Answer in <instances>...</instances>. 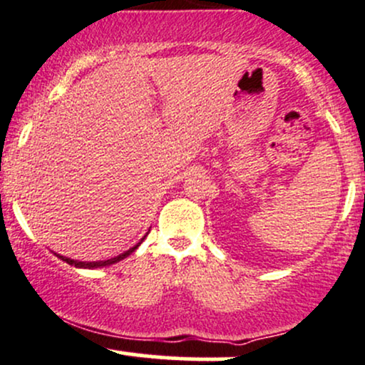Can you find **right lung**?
I'll return each instance as SVG.
<instances>
[{
  "label": "right lung",
  "mask_w": 365,
  "mask_h": 365,
  "mask_svg": "<svg viewBox=\"0 0 365 365\" xmlns=\"http://www.w3.org/2000/svg\"><path fill=\"white\" fill-rule=\"evenodd\" d=\"M137 247L139 245H135V247H132V249L130 250H127V252H123V254H120L118 257H113V259H108V261H99V262H81V261H73V259H68V257H63V255H58V257L60 259H63V261H65L66 264H70V266H75V267H101V266H110V264H115V262H118V261H121V259H125L127 257V255H130L133 252V250L137 249Z\"/></svg>",
  "instance_id": "add662e5"
}]
</instances>
